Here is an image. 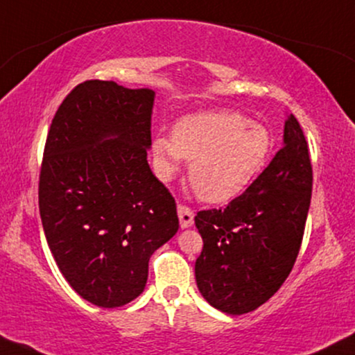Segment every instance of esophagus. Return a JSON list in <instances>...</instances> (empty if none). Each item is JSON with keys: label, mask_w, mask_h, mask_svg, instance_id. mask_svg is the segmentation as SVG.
Returning <instances> with one entry per match:
<instances>
[{"label": "esophagus", "mask_w": 355, "mask_h": 355, "mask_svg": "<svg viewBox=\"0 0 355 355\" xmlns=\"http://www.w3.org/2000/svg\"><path fill=\"white\" fill-rule=\"evenodd\" d=\"M178 215H179V221H181V227H189L193 225V211L192 208H189L186 205H178Z\"/></svg>", "instance_id": "34e87169"}]
</instances>
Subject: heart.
Wrapping results in <instances>:
<instances>
[{
  "label": "heart",
  "mask_w": 355,
  "mask_h": 355,
  "mask_svg": "<svg viewBox=\"0 0 355 355\" xmlns=\"http://www.w3.org/2000/svg\"><path fill=\"white\" fill-rule=\"evenodd\" d=\"M159 178L178 173L181 158L191 162L189 179L202 200L223 203L239 196L263 168L271 150L265 125L236 111L187 116L152 145Z\"/></svg>",
  "instance_id": "1"
}]
</instances>
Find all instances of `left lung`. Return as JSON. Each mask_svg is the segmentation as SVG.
<instances>
[{
	"instance_id": "obj_1",
	"label": "left lung",
	"mask_w": 355,
	"mask_h": 355,
	"mask_svg": "<svg viewBox=\"0 0 355 355\" xmlns=\"http://www.w3.org/2000/svg\"><path fill=\"white\" fill-rule=\"evenodd\" d=\"M312 181L307 140L291 114L283 148L247 191L225 208L197 213L203 249L196 279L208 304L249 313L281 288L302 244Z\"/></svg>"
}]
</instances>
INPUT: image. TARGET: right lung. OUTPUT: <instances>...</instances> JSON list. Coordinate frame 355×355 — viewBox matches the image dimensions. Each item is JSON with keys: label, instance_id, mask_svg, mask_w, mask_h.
<instances>
[{"label": "right lung", "instance_id": "add662e5", "mask_svg": "<svg viewBox=\"0 0 355 355\" xmlns=\"http://www.w3.org/2000/svg\"><path fill=\"white\" fill-rule=\"evenodd\" d=\"M155 92L85 80L48 132L38 207L58 268L103 309L144 293L148 260L178 232L176 202L147 162Z\"/></svg>", "mask_w": 355, "mask_h": 355}]
</instances>
